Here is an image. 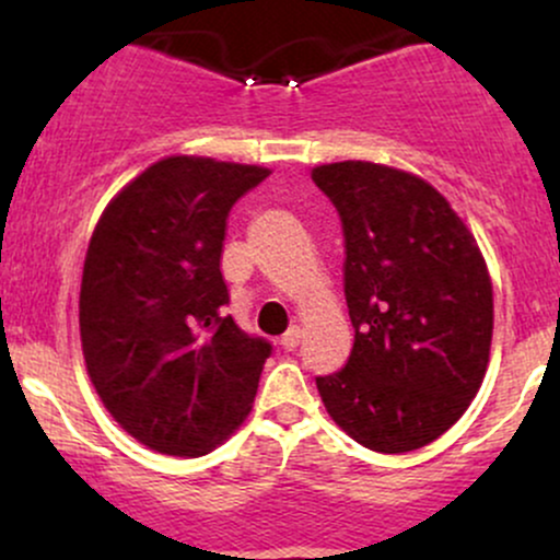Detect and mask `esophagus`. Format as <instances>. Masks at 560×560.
Masks as SVG:
<instances>
[{
    "instance_id": "esophagus-1",
    "label": "esophagus",
    "mask_w": 560,
    "mask_h": 560,
    "mask_svg": "<svg viewBox=\"0 0 560 560\" xmlns=\"http://www.w3.org/2000/svg\"><path fill=\"white\" fill-rule=\"evenodd\" d=\"M300 339H302V331L298 329V326H292V329H289L284 337H281V347H284V350H294V347L300 345Z\"/></svg>"
}]
</instances>
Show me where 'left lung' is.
I'll return each mask as SVG.
<instances>
[{
    "mask_svg": "<svg viewBox=\"0 0 560 560\" xmlns=\"http://www.w3.org/2000/svg\"><path fill=\"white\" fill-rule=\"evenodd\" d=\"M313 182L342 218L345 298L355 342L316 376L339 427L376 453L445 434L481 387L492 281L479 244L432 184L387 165H318Z\"/></svg>",
    "mask_w": 560,
    "mask_h": 560,
    "instance_id": "obj_1",
    "label": "left lung"
}]
</instances>
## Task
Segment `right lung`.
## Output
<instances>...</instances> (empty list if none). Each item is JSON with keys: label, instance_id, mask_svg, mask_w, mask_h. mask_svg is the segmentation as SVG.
<instances>
[{"label": "right lung", "instance_id": "right-lung-1", "mask_svg": "<svg viewBox=\"0 0 560 560\" xmlns=\"http://www.w3.org/2000/svg\"><path fill=\"white\" fill-rule=\"evenodd\" d=\"M268 168L165 158L102 213L83 260L89 378L141 445L197 458L247 419L271 342L223 316L226 218Z\"/></svg>", "mask_w": 560, "mask_h": 560}]
</instances>
